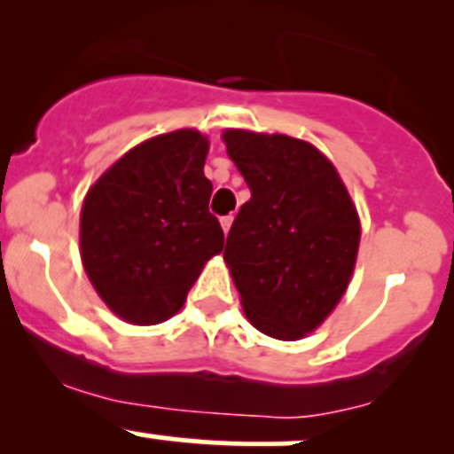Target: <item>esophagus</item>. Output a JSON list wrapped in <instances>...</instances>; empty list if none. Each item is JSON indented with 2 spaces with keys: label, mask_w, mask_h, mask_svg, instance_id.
I'll return each instance as SVG.
<instances>
[{
  "label": "esophagus",
  "mask_w": 454,
  "mask_h": 454,
  "mask_svg": "<svg viewBox=\"0 0 454 454\" xmlns=\"http://www.w3.org/2000/svg\"><path fill=\"white\" fill-rule=\"evenodd\" d=\"M219 222H222L223 232H226V235H228V231H231V226H232V222H235V217H232V215H226V217H222V219H219Z\"/></svg>",
  "instance_id": "1"
}]
</instances>
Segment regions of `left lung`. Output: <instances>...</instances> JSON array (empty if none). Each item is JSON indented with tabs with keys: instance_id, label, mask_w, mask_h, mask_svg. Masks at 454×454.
I'll return each instance as SVG.
<instances>
[{
	"instance_id": "1",
	"label": "left lung",
	"mask_w": 454,
	"mask_h": 454,
	"mask_svg": "<svg viewBox=\"0 0 454 454\" xmlns=\"http://www.w3.org/2000/svg\"><path fill=\"white\" fill-rule=\"evenodd\" d=\"M250 189L223 250L250 323L299 340L336 308L354 274L360 219L336 167L309 142L226 129Z\"/></svg>"
}]
</instances>
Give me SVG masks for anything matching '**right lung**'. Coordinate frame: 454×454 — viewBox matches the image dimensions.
Segmentation results:
<instances>
[{
	"instance_id": "obj_1",
	"label": "right lung",
	"mask_w": 454,
	"mask_h": 454,
	"mask_svg": "<svg viewBox=\"0 0 454 454\" xmlns=\"http://www.w3.org/2000/svg\"><path fill=\"white\" fill-rule=\"evenodd\" d=\"M208 138L195 129L155 136L127 151L87 191L81 259L114 314L158 325L184 305L223 231L208 210Z\"/></svg>"
}]
</instances>
